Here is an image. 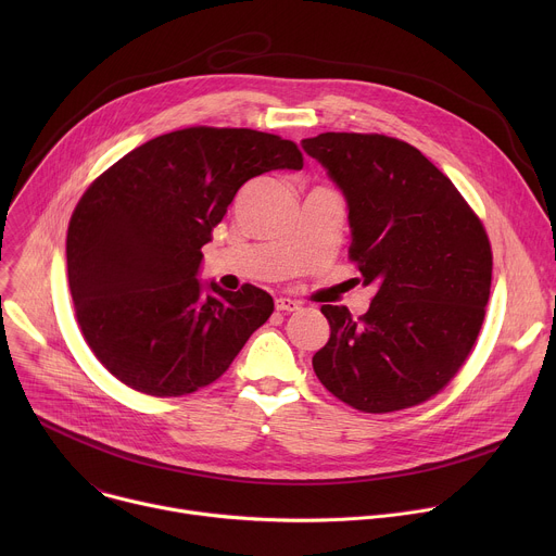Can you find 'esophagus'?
<instances>
[{"mask_svg":"<svg viewBox=\"0 0 556 556\" xmlns=\"http://www.w3.org/2000/svg\"><path fill=\"white\" fill-rule=\"evenodd\" d=\"M275 307L279 312H294V309H299V301L288 299V296H279V299H275Z\"/></svg>","mask_w":556,"mask_h":556,"instance_id":"1","label":"esophagus"}]
</instances>
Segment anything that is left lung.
Returning <instances> with one entry per match:
<instances>
[{"instance_id": "obj_1", "label": "left lung", "mask_w": 556, "mask_h": 556, "mask_svg": "<svg viewBox=\"0 0 556 556\" xmlns=\"http://www.w3.org/2000/svg\"><path fill=\"white\" fill-rule=\"evenodd\" d=\"M348 202L350 260L369 309L321 305L330 341L314 374L365 414L401 412L435 395L462 367L484 321L493 255L480 217L412 144L328 131L301 140Z\"/></svg>"}]
</instances>
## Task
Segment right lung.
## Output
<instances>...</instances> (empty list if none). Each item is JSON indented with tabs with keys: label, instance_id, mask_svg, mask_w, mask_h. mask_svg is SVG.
Wrapping results in <instances>:
<instances>
[{
	"label": "right lung",
	"instance_id": "right-lung-1",
	"mask_svg": "<svg viewBox=\"0 0 556 556\" xmlns=\"http://www.w3.org/2000/svg\"><path fill=\"white\" fill-rule=\"evenodd\" d=\"M301 167L292 140L189 127L136 147L92 182L67 226V281L78 328L110 374L165 399L228 369L275 303L251 283H202V247L244 182Z\"/></svg>",
	"mask_w": 556,
	"mask_h": 556
}]
</instances>
